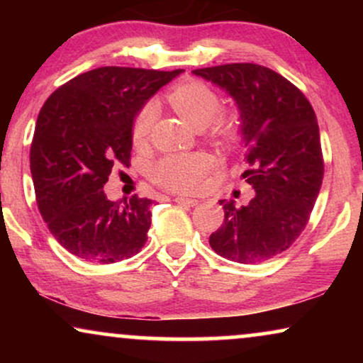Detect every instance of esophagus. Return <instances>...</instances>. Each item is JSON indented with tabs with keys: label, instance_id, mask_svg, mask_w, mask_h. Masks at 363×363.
I'll list each match as a JSON object with an SVG mask.
<instances>
[{
	"label": "esophagus",
	"instance_id": "1",
	"mask_svg": "<svg viewBox=\"0 0 363 363\" xmlns=\"http://www.w3.org/2000/svg\"><path fill=\"white\" fill-rule=\"evenodd\" d=\"M177 203H180V205H186V206H195L198 205V200L195 198H186V196H175L173 198Z\"/></svg>",
	"mask_w": 363,
	"mask_h": 363
}]
</instances>
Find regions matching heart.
I'll return each instance as SVG.
<instances>
[{
  "instance_id": "1",
  "label": "heart",
  "mask_w": 363,
  "mask_h": 363,
  "mask_svg": "<svg viewBox=\"0 0 363 363\" xmlns=\"http://www.w3.org/2000/svg\"><path fill=\"white\" fill-rule=\"evenodd\" d=\"M168 101L178 116L195 128H210L218 140L231 143L240 133V122L233 113H218L221 99L216 91L200 81L178 84L168 94ZM157 118V106L148 102L135 116L132 125V138L140 145L148 138ZM215 167V158L206 152L172 153L158 160L150 168V178L157 185L173 191H196L201 188L208 173Z\"/></svg>"
}]
</instances>
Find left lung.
Segmentation results:
<instances>
[{"label":"left lung","instance_id":"1","mask_svg":"<svg viewBox=\"0 0 363 363\" xmlns=\"http://www.w3.org/2000/svg\"><path fill=\"white\" fill-rule=\"evenodd\" d=\"M233 97L246 148L242 178L255 188L247 205L221 200L225 221L211 250L240 264L286 251L309 221L324 178L317 117L304 94L281 74L250 62L196 69Z\"/></svg>","mask_w":363,"mask_h":363}]
</instances>
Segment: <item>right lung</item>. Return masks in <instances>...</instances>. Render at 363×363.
Segmentation results:
<instances>
[{
  "mask_svg": "<svg viewBox=\"0 0 363 363\" xmlns=\"http://www.w3.org/2000/svg\"><path fill=\"white\" fill-rule=\"evenodd\" d=\"M182 72L99 67L44 102L29 153L36 201L51 235L79 259L112 264L147 242L153 201H111L104 185L113 163H130L138 111Z\"/></svg>",
  "mask_w": 363,
  "mask_h": 363,
  "instance_id": "right-lung-1",
  "label": "right lung"
}]
</instances>
